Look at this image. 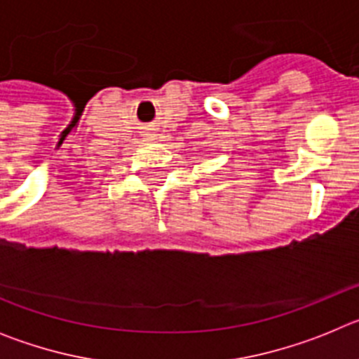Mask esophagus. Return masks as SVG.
Returning <instances> with one entry per match:
<instances>
[{"mask_svg": "<svg viewBox=\"0 0 359 359\" xmlns=\"http://www.w3.org/2000/svg\"><path fill=\"white\" fill-rule=\"evenodd\" d=\"M147 138H154V133L149 131V133H147Z\"/></svg>", "mask_w": 359, "mask_h": 359, "instance_id": "esophagus-1", "label": "esophagus"}]
</instances>
